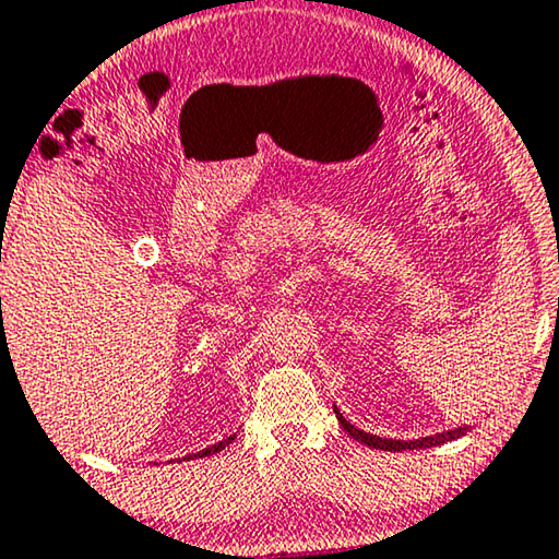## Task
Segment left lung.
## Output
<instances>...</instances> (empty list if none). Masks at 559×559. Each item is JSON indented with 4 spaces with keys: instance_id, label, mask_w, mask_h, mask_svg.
Masks as SVG:
<instances>
[{
    "instance_id": "left-lung-1",
    "label": "left lung",
    "mask_w": 559,
    "mask_h": 559,
    "mask_svg": "<svg viewBox=\"0 0 559 559\" xmlns=\"http://www.w3.org/2000/svg\"><path fill=\"white\" fill-rule=\"evenodd\" d=\"M336 420H340V426L347 430V433L359 440V443H365L369 448H380V451H415V448H430V445H440L445 443V440H455L466 433V428H455V430H445V433H436V436H428V438H420V440H392V438H380V436H369L365 430H357L352 423L344 418V415L336 411Z\"/></svg>"
}]
</instances>
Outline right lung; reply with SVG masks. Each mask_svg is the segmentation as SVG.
Returning a JSON list of instances; mask_svg holds the SVG:
<instances>
[{
    "label": "right lung",
    "mask_w": 559,
    "mask_h": 559,
    "mask_svg": "<svg viewBox=\"0 0 559 559\" xmlns=\"http://www.w3.org/2000/svg\"><path fill=\"white\" fill-rule=\"evenodd\" d=\"M235 440V436H230V438H225V440H219V443H215V445H210V448H204V451H200V453H192V455H187V461L190 459H204V455H212V453H217V451H223L225 445H230Z\"/></svg>",
    "instance_id": "1"
}]
</instances>
